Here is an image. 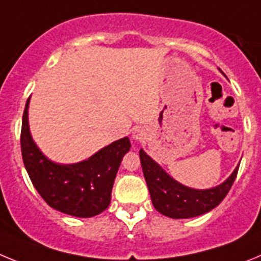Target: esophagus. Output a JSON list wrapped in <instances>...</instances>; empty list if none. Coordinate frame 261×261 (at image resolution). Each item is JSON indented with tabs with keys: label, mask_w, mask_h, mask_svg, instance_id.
I'll return each instance as SVG.
<instances>
[{
	"label": "esophagus",
	"mask_w": 261,
	"mask_h": 261,
	"mask_svg": "<svg viewBox=\"0 0 261 261\" xmlns=\"http://www.w3.org/2000/svg\"><path fill=\"white\" fill-rule=\"evenodd\" d=\"M134 139L135 140H142L143 139V133L140 130H135L133 134Z\"/></svg>",
	"instance_id": "esophagus-1"
}]
</instances>
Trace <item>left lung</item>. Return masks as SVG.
<instances>
[{
    "instance_id": "left-lung-1",
    "label": "left lung",
    "mask_w": 261,
    "mask_h": 261,
    "mask_svg": "<svg viewBox=\"0 0 261 261\" xmlns=\"http://www.w3.org/2000/svg\"><path fill=\"white\" fill-rule=\"evenodd\" d=\"M143 174L151 194L152 204L164 216L171 218H191L210 212L224 200L237 178V166L224 183L208 190H195L182 183L164 170L143 149L139 152Z\"/></svg>"
}]
</instances>
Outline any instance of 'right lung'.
Segmentation results:
<instances>
[{"mask_svg": "<svg viewBox=\"0 0 261 261\" xmlns=\"http://www.w3.org/2000/svg\"><path fill=\"white\" fill-rule=\"evenodd\" d=\"M25 102L20 133L22 157L30 179L51 208L75 217H93L108 208L121 161L130 151L127 136L116 140L82 163L62 165L46 159L35 144Z\"/></svg>", "mask_w": 261, "mask_h": 261, "instance_id": "obj_1", "label": "right lung"}]
</instances>
